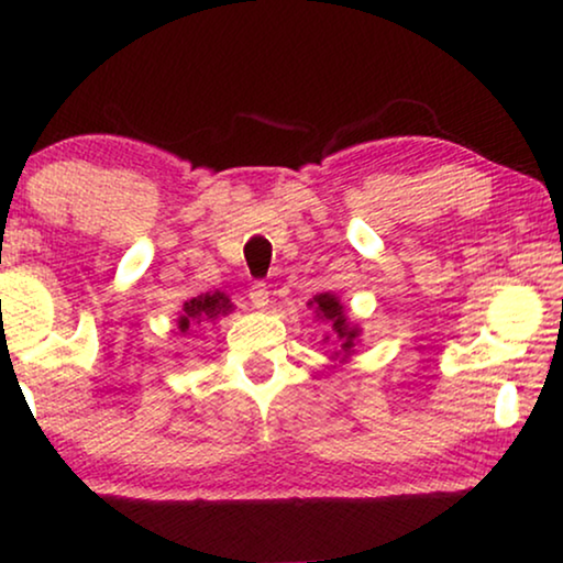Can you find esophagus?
<instances>
[{
	"label": "esophagus",
	"mask_w": 563,
	"mask_h": 563,
	"mask_svg": "<svg viewBox=\"0 0 563 563\" xmlns=\"http://www.w3.org/2000/svg\"><path fill=\"white\" fill-rule=\"evenodd\" d=\"M249 297H251V305L256 307V310H266L268 307V287L264 282L253 284V287L249 289Z\"/></svg>",
	"instance_id": "34e87169"
}]
</instances>
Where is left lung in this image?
Segmentation results:
<instances>
[{
  "label": "left lung",
  "mask_w": 563,
  "mask_h": 563,
  "mask_svg": "<svg viewBox=\"0 0 563 563\" xmlns=\"http://www.w3.org/2000/svg\"><path fill=\"white\" fill-rule=\"evenodd\" d=\"M310 307H314L318 320L328 322L330 338H333V345H338L333 358H343V361L351 358L353 351H356L361 328L353 325V322L345 318V307L341 305V299H338L335 295H330V291H322V295L310 299Z\"/></svg>",
  "instance_id": "obj_1"
}]
</instances>
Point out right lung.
<instances>
[{
  "instance_id": "add662e5",
  "label": "right lung",
  "mask_w": 563,
  "mask_h": 563,
  "mask_svg": "<svg viewBox=\"0 0 563 563\" xmlns=\"http://www.w3.org/2000/svg\"><path fill=\"white\" fill-rule=\"evenodd\" d=\"M233 310V302H230L228 295L222 291H207V295L191 297L189 302H184L181 314H179V330L187 333L191 325H205V322L218 320L220 314H228Z\"/></svg>"
}]
</instances>
